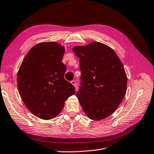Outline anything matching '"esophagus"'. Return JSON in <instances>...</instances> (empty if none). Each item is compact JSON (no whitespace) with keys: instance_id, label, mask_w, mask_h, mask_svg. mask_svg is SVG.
Instances as JSON below:
<instances>
[{"instance_id":"esophagus-1","label":"esophagus","mask_w":154,"mask_h":154,"mask_svg":"<svg viewBox=\"0 0 154 154\" xmlns=\"http://www.w3.org/2000/svg\"><path fill=\"white\" fill-rule=\"evenodd\" d=\"M71 84H72V85H73L74 87H76V86H77V85H76V81H75V80H72V81H71Z\"/></svg>"}]
</instances>
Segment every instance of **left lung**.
<instances>
[{
    "label": "left lung",
    "instance_id": "8db88e82",
    "mask_svg": "<svg viewBox=\"0 0 154 154\" xmlns=\"http://www.w3.org/2000/svg\"><path fill=\"white\" fill-rule=\"evenodd\" d=\"M72 50L80 58L82 73L76 97L88 118L103 119L114 112L125 95L127 78L123 64L112 49L100 42Z\"/></svg>",
    "mask_w": 154,
    "mask_h": 154
}]
</instances>
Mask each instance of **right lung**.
<instances>
[{"label": "right lung", "instance_id": "obj_1", "mask_svg": "<svg viewBox=\"0 0 154 154\" xmlns=\"http://www.w3.org/2000/svg\"><path fill=\"white\" fill-rule=\"evenodd\" d=\"M64 48L57 42L39 43L27 53L18 72L22 101L31 113L42 119L56 117L65 101L75 94V87L64 79Z\"/></svg>", "mask_w": 154, "mask_h": 154}]
</instances>
